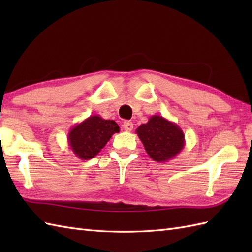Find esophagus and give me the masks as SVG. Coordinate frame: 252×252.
Returning <instances> with one entry per match:
<instances>
[{"label": "esophagus", "mask_w": 252, "mask_h": 252, "mask_svg": "<svg viewBox=\"0 0 252 252\" xmlns=\"http://www.w3.org/2000/svg\"><path fill=\"white\" fill-rule=\"evenodd\" d=\"M123 129L126 132H131L133 130V123L131 121H125L123 122Z\"/></svg>", "instance_id": "34e87169"}]
</instances>
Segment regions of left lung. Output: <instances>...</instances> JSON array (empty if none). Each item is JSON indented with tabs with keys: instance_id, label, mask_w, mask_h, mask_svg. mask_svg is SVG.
Returning a JSON list of instances; mask_svg holds the SVG:
<instances>
[{
	"instance_id": "1",
	"label": "left lung",
	"mask_w": 252,
	"mask_h": 252,
	"mask_svg": "<svg viewBox=\"0 0 252 252\" xmlns=\"http://www.w3.org/2000/svg\"><path fill=\"white\" fill-rule=\"evenodd\" d=\"M135 132L148 156L157 162H168L185 146V135L181 127L162 116H152Z\"/></svg>"
}]
</instances>
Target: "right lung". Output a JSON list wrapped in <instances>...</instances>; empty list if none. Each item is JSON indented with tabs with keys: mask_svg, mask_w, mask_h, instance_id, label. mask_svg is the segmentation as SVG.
Wrapping results in <instances>:
<instances>
[{
	"mask_svg": "<svg viewBox=\"0 0 252 252\" xmlns=\"http://www.w3.org/2000/svg\"><path fill=\"white\" fill-rule=\"evenodd\" d=\"M120 131L114 120H105L98 115L90 116L82 122L72 126L68 133V145L81 160L94 158L110 140Z\"/></svg>",
	"mask_w": 252,
	"mask_h": 252,
	"instance_id": "1",
	"label": "right lung"
}]
</instances>
